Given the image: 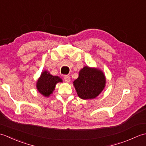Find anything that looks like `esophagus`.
I'll return each instance as SVG.
<instances>
[{"mask_svg": "<svg viewBox=\"0 0 146 146\" xmlns=\"http://www.w3.org/2000/svg\"><path fill=\"white\" fill-rule=\"evenodd\" d=\"M64 82H65L69 83L70 82V77L68 76V75H64Z\"/></svg>", "mask_w": 146, "mask_h": 146, "instance_id": "34e87169", "label": "esophagus"}]
</instances>
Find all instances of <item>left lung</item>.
Segmentation results:
<instances>
[{
  "mask_svg": "<svg viewBox=\"0 0 146 146\" xmlns=\"http://www.w3.org/2000/svg\"><path fill=\"white\" fill-rule=\"evenodd\" d=\"M105 83L106 79L101 70L85 66L80 71L78 78L73 82V85L78 97L87 100L97 97L104 89Z\"/></svg>",
  "mask_w": 146,
  "mask_h": 146,
  "instance_id": "obj_1",
  "label": "left lung"
}]
</instances>
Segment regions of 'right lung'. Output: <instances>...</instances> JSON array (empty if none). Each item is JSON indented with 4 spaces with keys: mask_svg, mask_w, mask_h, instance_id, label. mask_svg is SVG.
Returning a JSON list of instances; mask_svg holds the SVG:
<instances>
[{
    "mask_svg": "<svg viewBox=\"0 0 146 146\" xmlns=\"http://www.w3.org/2000/svg\"><path fill=\"white\" fill-rule=\"evenodd\" d=\"M59 76H52L48 71H44L41 73L36 83V87L40 94L46 97H49L54 90L55 86L59 82H62Z\"/></svg>",
    "mask_w": 146,
    "mask_h": 146,
    "instance_id": "right-lung-1",
    "label": "right lung"
}]
</instances>
